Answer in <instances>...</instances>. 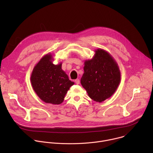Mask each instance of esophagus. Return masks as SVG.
Returning a JSON list of instances; mask_svg holds the SVG:
<instances>
[{"label":"esophagus","instance_id":"esophagus-1","mask_svg":"<svg viewBox=\"0 0 153 153\" xmlns=\"http://www.w3.org/2000/svg\"><path fill=\"white\" fill-rule=\"evenodd\" d=\"M75 82H76V83L77 85H79V84L80 83V80H79V79H76V80H75Z\"/></svg>","mask_w":153,"mask_h":153}]
</instances>
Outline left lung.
<instances>
[{
    "label": "left lung",
    "mask_w": 153,
    "mask_h": 153,
    "mask_svg": "<svg viewBox=\"0 0 153 153\" xmlns=\"http://www.w3.org/2000/svg\"><path fill=\"white\" fill-rule=\"evenodd\" d=\"M84 65L80 83L88 96L97 102L110 98L117 89L121 79L114 58L106 51L98 48L93 58L86 60Z\"/></svg>",
    "instance_id": "1"
}]
</instances>
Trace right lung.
Returning a JSON list of instances; mask_svg holds the SVG:
<instances>
[{
    "label": "right lung",
    "mask_w": 153,
    "mask_h": 153,
    "mask_svg": "<svg viewBox=\"0 0 153 153\" xmlns=\"http://www.w3.org/2000/svg\"><path fill=\"white\" fill-rule=\"evenodd\" d=\"M53 60L51 53L43 56L34 67L30 80L34 92L42 101L59 105L63 102L67 91L74 83L62 70V62L54 65Z\"/></svg>",
    "instance_id": "add662e5"
}]
</instances>
